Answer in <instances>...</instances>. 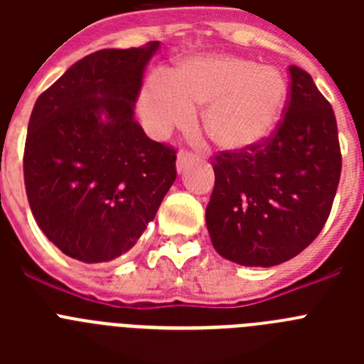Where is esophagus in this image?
I'll return each instance as SVG.
<instances>
[{"instance_id": "1", "label": "esophagus", "mask_w": 364, "mask_h": 364, "mask_svg": "<svg viewBox=\"0 0 364 364\" xmlns=\"http://www.w3.org/2000/svg\"><path fill=\"white\" fill-rule=\"evenodd\" d=\"M197 160V156L191 153H188V151H180L178 156H176V171L182 173L186 169V166L191 162H195Z\"/></svg>"}]
</instances>
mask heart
<instances>
[{"mask_svg":"<svg viewBox=\"0 0 364 364\" xmlns=\"http://www.w3.org/2000/svg\"><path fill=\"white\" fill-rule=\"evenodd\" d=\"M288 102L281 70L231 54L188 58L169 76L153 74L140 95V114L154 136L188 127L205 105L202 127L224 151L259 146L275 131Z\"/></svg>","mask_w":364,"mask_h":364,"instance_id":"heart-1","label":"heart"}]
</instances>
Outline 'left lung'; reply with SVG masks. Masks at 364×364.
<instances>
[{"label": "left lung", "instance_id": "obj_1", "mask_svg": "<svg viewBox=\"0 0 364 364\" xmlns=\"http://www.w3.org/2000/svg\"><path fill=\"white\" fill-rule=\"evenodd\" d=\"M290 104L273 136L215 156L205 226L217 253L240 266L294 259L323 230L341 176L332 105L306 70L290 67Z\"/></svg>", "mask_w": 364, "mask_h": 364}]
</instances>
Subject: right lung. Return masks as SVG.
I'll list each match as a JSON object with an SVG mask.
<instances>
[{
	"label": "right lung",
	"mask_w": 364,
	"mask_h": 364,
	"mask_svg": "<svg viewBox=\"0 0 364 364\" xmlns=\"http://www.w3.org/2000/svg\"><path fill=\"white\" fill-rule=\"evenodd\" d=\"M159 47L89 54L32 109L23 156L28 205L45 237L87 264L129 252L176 178L175 149L134 120Z\"/></svg>",
	"instance_id": "right-lung-1"
}]
</instances>
